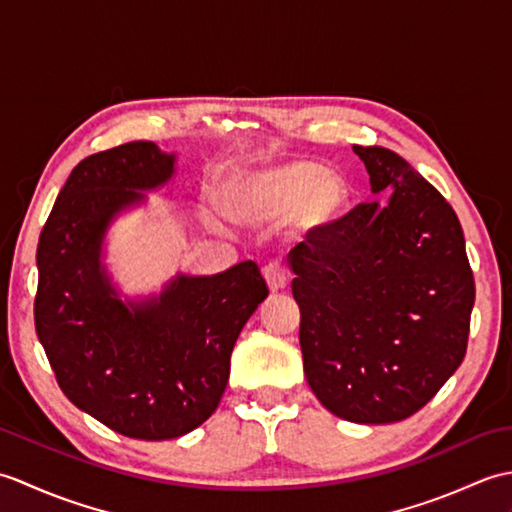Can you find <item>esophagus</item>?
<instances>
[{"instance_id": "1", "label": "esophagus", "mask_w": 512, "mask_h": 512, "mask_svg": "<svg viewBox=\"0 0 512 512\" xmlns=\"http://www.w3.org/2000/svg\"><path fill=\"white\" fill-rule=\"evenodd\" d=\"M264 277H266V281H268V288L273 290V292L284 288L286 281H288L286 268L281 266L279 262H268V264L264 266Z\"/></svg>"}]
</instances>
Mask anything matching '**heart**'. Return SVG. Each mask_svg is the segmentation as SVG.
<instances>
[{
    "label": "heart",
    "instance_id": "heart-1",
    "mask_svg": "<svg viewBox=\"0 0 512 512\" xmlns=\"http://www.w3.org/2000/svg\"><path fill=\"white\" fill-rule=\"evenodd\" d=\"M228 213L246 224H273L295 215L303 228H325L350 204V182L317 160H286L242 171L226 182Z\"/></svg>",
    "mask_w": 512,
    "mask_h": 512
}]
</instances>
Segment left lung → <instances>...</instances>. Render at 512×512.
<instances>
[{
    "label": "left lung",
    "mask_w": 512,
    "mask_h": 512,
    "mask_svg": "<svg viewBox=\"0 0 512 512\" xmlns=\"http://www.w3.org/2000/svg\"><path fill=\"white\" fill-rule=\"evenodd\" d=\"M372 191L290 250L303 372L321 405L398 422L438 394L466 354L475 281L458 215L405 158L354 145Z\"/></svg>",
    "instance_id": "8db88e82"
}]
</instances>
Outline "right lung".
<instances>
[{
	"instance_id": "add662e5",
	"label": "right lung",
	"mask_w": 512,
	"mask_h": 512,
	"mask_svg": "<svg viewBox=\"0 0 512 512\" xmlns=\"http://www.w3.org/2000/svg\"><path fill=\"white\" fill-rule=\"evenodd\" d=\"M176 154L147 140L81 160L37 246L35 328L72 405L127 438L171 440L211 418L239 332L268 297L255 262L118 299L101 262L114 217L167 184Z\"/></svg>"
}]
</instances>
